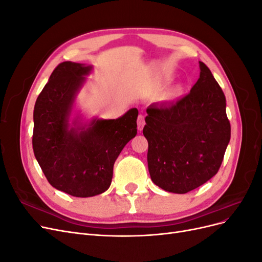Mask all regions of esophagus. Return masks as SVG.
<instances>
[{"mask_svg": "<svg viewBox=\"0 0 262 262\" xmlns=\"http://www.w3.org/2000/svg\"><path fill=\"white\" fill-rule=\"evenodd\" d=\"M137 123H138V130H139V131H142V129H143V126H144V124H145V120H144V116H143V115H140V116L138 117Z\"/></svg>", "mask_w": 262, "mask_h": 262, "instance_id": "1", "label": "esophagus"}]
</instances>
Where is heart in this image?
Returning <instances> with one entry per match:
<instances>
[{
	"label": "heart",
	"instance_id": "1",
	"mask_svg": "<svg viewBox=\"0 0 262 262\" xmlns=\"http://www.w3.org/2000/svg\"><path fill=\"white\" fill-rule=\"evenodd\" d=\"M185 93V87L182 85H177L175 87H172L169 91L165 92L161 95V100L164 101H173L178 98H180L182 95Z\"/></svg>",
	"mask_w": 262,
	"mask_h": 262
}]
</instances>
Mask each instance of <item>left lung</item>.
I'll use <instances>...</instances> for the list:
<instances>
[{
  "instance_id": "1",
  "label": "left lung",
  "mask_w": 262,
  "mask_h": 262,
  "mask_svg": "<svg viewBox=\"0 0 262 262\" xmlns=\"http://www.w3.org/2000/svg\"><path fill=\"white\" fill-rule=\"evenodd\" d=\"M199 66V80L185 97L146 109L148 171L168 192L187 193L216 175L231 139L225 95L210 69Z\"/></svg>"
}]
</instances>
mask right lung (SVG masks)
I'll return each instance as SVG.
<instances>
[{"label": "right lung", "instance_id": "obj_1", "mask_svg": "<svg viewBox=\"0 0 262 262\" xmlns=\"http://www.w3.org/2000/svg\"><path fill=\"white\" fill-rule=\"evenodd\" d=\"M91 71L81 63H60L34 108L36 160L52 187L78 198L106 191L117 157L138 132L137 108L118 119H93L83 125L74 119L70 125L75 96Z\"/></svg>", "mask_w": 262, "mask_h": 262}]
</instances>
